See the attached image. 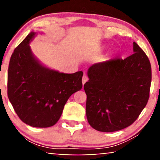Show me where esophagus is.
Returning <instances> with one entry per match:
<instances>
[{
  "mask_svg": "<svg viewBox=\"0 0 160 160\" xmlns=\"http://www.w3.org/2000/svg\"><path fill=\"white\" fill-rule=\"evenodd\" d=\"M88 79H89L88 76H87V75H85V74H84V75L83 76V77H82V84H83V85H84L85 83H86L87 81H88Z\"/></svg>",
  "mask_w": 160,
  "mask_h": 160,
  "instance_id": "34e87169",
  "label": "esophagus"
}]
</instances>
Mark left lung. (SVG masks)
<instances>
[{
    "mask_svg": "<svg viewBox=\"0 0 160 160\" xmlns=\"http://www.w3.org/2000/svg\"><path fill=\"white\" fill-rule=\"evenodd\" d=\"M133 53L95 63L88 70L84 85L86 114L92 128L115 132L131 125L147 104L151 82V63L143 50L133 42Z\"/></svg>",
    "mask_w": 160,
    "mask_h": 160,
    "instance_id": "obj_1",
    "label": "left lung"
}]
</instances>
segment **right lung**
I'll list each match as a JSON object with an SVG mask.
<instances>
[{
    "label": "right lung",
    "mask_w": 160,
    "mask_h": 160,
    "mask_svg": "<svg viewBox=\"0 0 160 160\" xmlns=\"http://www.w3.org/2000/svg\"><path fill=\"white\" fill-rule=\"evenodd\" d=\"M30 32L15 48L8 69V98L24 123L49 128L61 117L72 94L82 88V71L67 74L47 68L30 51Z\"/></svg>",
    "instance_id": "add662e5"
}]
</instances>
